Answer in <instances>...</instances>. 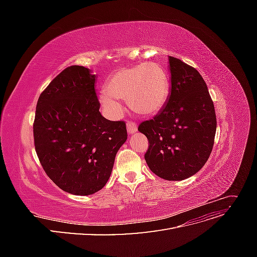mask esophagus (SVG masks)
Segmentation results:
<instances>
[{"label":"esophagus","instance_id":"1","mask_svg":"<svg viewBox=\"0 0 257 257\" xmlns=\"http://www.w3.org/2000/svg\"><path fill=\"white\" fill-rule=\"evenodd\" d=\"M126 128H127V133L128 134H131V135L134 134V133H136V132H137V124L135 122L128 121L126 123Z\"/></svg>","mask_w":257,"mask_h":257}]
</instances>
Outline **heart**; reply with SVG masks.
<instances>
[{"label":"heart","instance_id":"heart-1","mask_svg":"<svg viewBox=\"0 0 257 257\" xmlns=\"http://www.w3.org/2000/svg\"><path fill=\"white\" fill-rule=\"evenodd\" d=\"M169 93V78L164 66L157 62H144L118 69L105 84L100 104L111 115H119L123 108L116 99H126L136 113L150 116L165 105Z\"/></svg>","mask_w":257,"mask_h":257}]
</instances>
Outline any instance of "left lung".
Returning <instances> with one entry per match:
<instances>
[{"mask_svg":"<svg viewBox=\"0 0 257 257\" xmlns=\"http://www.w3.org/2000/svg\"><path fill=\"white\" fill-rule=\"evenodd\" d=\"M168 64L172 84L166 103L138 131L150 144L145 160L151 172L168 181H180L206 164L216 118L207 84L196 69L174 57H168Z\"/></svg>","mask_w":257,"mask_h":257,"instance_id":"obj_1","label":"left lung"}]
</instances>
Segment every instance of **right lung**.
<instances>
[{"instance_id": "1", "label": "right lung", "mask_w": 257, "mask_h": 257, "mask_svg": "<svg viewBox=\"0 0 257 257\" xmlns=\"http://www.w3.org/2000/svg\"><path fill=\"white\" fill-rule=\"evenodd\" d=\"M95 83L91 69L72 65L49 83L36 105L37 157L51 180L73 195L104 188L127 139L125 123L100 114Z\"/></svg>"}]
</instances>
